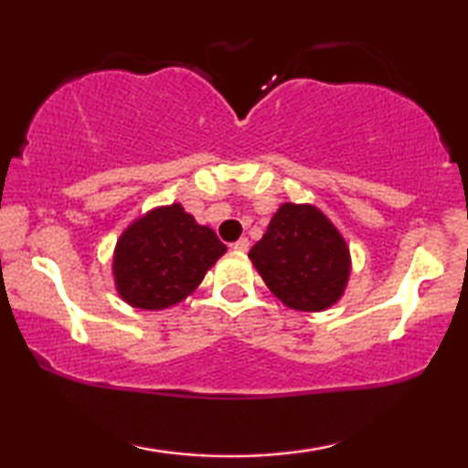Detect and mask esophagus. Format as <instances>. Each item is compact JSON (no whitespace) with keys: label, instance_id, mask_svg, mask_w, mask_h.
<instances>
[{"label":"esophagus","instance_id":"34e87169","mask_svg":"<svg viewBox=\"0 0 468 468\" xmlns=\"http://www.w3.org/2000/svg\"><path fill=\"white\" fill-rule=\"evenodd\" d=\"M233 250L239 251V253L248 251V250H250V239H248V237H241L239 241H235V243H233Z\"/></svg>","mask_w":468,"mask_h":468}]
</instances>
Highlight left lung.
I'll list each match as a JSON object with an SVG mask.
<instances>
[{
  "mask_svg": "<svg viewBox=\"0 0 468 468\" xmlns=\"http://www.w3.org/2000/svg\"><path fill=\"white\" fill-rule=\"evenodd\" d=\"M248 256L272 295L297 312L328 310L351 274L345 237L312 204H281Z\"/></svg>",
  "mask_w": 468,
  "mask_h": 468,
  "instance_id": "8db88e82",
  "label": "left lung"
}]
</instances>
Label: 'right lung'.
I'll return each instance as SVG.
<instances>
[{
    "label": "right lung",
    "instance_id": "obj_1",
    "mask_svg": "<svg viewBox=\"0 0 468 468\" xmlns=\"http://www.w3.org/2000/svg\"><path fill=\"white\" fill-rule=\"evenodd\" d=\"M225 251L217 233L197 225L179 202L156 206L117 239L115 289L136 310H167L192 295Z\"/></svg>",
    "mask_w": 468,
    "mask_h": 468
}]
</instances>
